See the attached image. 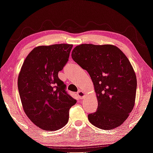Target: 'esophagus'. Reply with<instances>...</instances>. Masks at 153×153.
Masks as SVG:
<instances>
[{
  "mask_svg": "<svg viewBox=\"0 0 153 153\" xmlns=\"http://www.w3.org/2000/svg\"><path fill=\"white\" fill-rule=\"evenodd\" d=\"M77 96L79 97V99H83L84 97V93L82 91L79 90L78 92H77Z\"/></svg>",
  "mask_w": 153,
  "mask_h": 153,
  "instance_id": "obj_1",
  "label": "esophagus"
}]
</instances>
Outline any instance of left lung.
<instances>
[{"label": "left lung", "instance_id": "obj_1", "mask_svg": "<svg viewBox=\"0 0 153 153\" xmlns=\"http://www.w3.org/2000/svg\"><path fill=\"white\" fill-rule=\"evenodd\" d=\"M73 60L92 79L98 102L89 122L103 130L122 125L133 111L137 78L131 62L119 48L112 45L82 44L73 50Z\"/></svg>", "mask_w": 153, "mask_h": 153}]
</instances>
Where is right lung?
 Instances as JSON below:
<instances>
[{
	"mask_svg": "<svg viewBox=\"0 0 153 153\" xmlns=\"http://www.w3.org/2000/svg\"><path fill=\"white\" fill-rule=\"evenodd\" d=\"M72 47V45L58 44L34 48L18 76V88L25 113L45 131H57L67 124L69 109L76 103L58 77Z\"/></svg>",
	"mask_w": 153,
	"mask_h": 153,
	"instance_id": "obj_1",
	"label": "right lung"
}]
</instances>
